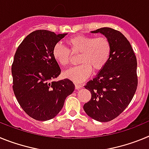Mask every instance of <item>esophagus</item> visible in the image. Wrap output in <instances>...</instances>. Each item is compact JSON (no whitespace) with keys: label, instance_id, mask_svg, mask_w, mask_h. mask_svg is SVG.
<instances>
[{"label":"esophagus","instance_id":"1","mask_svg":"<svg viewBox=\"0 0 149 149\" xmlns=\"http://www.w3.org/2000/svg\"><path fill=\"white\" fill-rule=\"evenodd\" d=\"M75 89H81V88L83 87V85H81V84H75Z\"/></svg>","mask_w":149,"mask_h":149}]
</instances>
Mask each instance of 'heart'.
<instances>
[{
  "mask_svg": "<svg viewBox=\"0 0 149 149\" xmlns=\"http://www.w3.org/2000/svg\"><path fill=\"white\" fill-rule=\"evenodd\" d=\"M72 54L81 53L78 66L68 69L63 75L74 83L86 81L92 73L101 71L109 61L111 54V45L105 36L95 38L90 36L77 35L66 40ZM66 48L60 43L55 45L52 51L54 58L62 66H67L70 62L71 54Z\"/></svg>",
  "mask_w": 149,
  "mask_h": 149,
  "instance_id": "1",
  "label": "heart"
}]
</instances>
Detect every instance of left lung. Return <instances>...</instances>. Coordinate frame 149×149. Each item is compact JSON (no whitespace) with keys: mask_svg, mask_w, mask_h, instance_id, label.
Here are the masks:
<instances>
[{"mask_svg":"<svg viewBox=\"0 0 149 149\" xmlns=\"http://www.w3.org/2000/svg\"><path fill=\"white\" fill-rule=\"evenodd\" d=\"M91 33H99L109 39L111 54L107 65L84 86L92 98L84 110L92 119L106 122L122 113L132 100L137 87V63L131 44L122 33L110 27Z\"/></svg>","mask_w":149,"mask_h":149,"instance_id":"1","label":"left lung"}]
</instances>
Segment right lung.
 Returning <instances> with one entry per match:
<instances>
[{
	"label": "right lung",
	"mask_w": 149,
	"mask_h": 149,
	"mask_svg": "<svg viewBox=\"0 0 149 149\" xmlns=\"http://www.w3.org/2000/svg\"><path fill=\"white\" fill-rule=\"evenodd\" d=\"M66 35L36 30L26 36L15 52L12 65L14 94L24 111L36 120L54 118L74 90L68 79L55 81L61 70L52 51Z\"/></svg>",
	"instance_id": "add662e5"
}]
</instances>
